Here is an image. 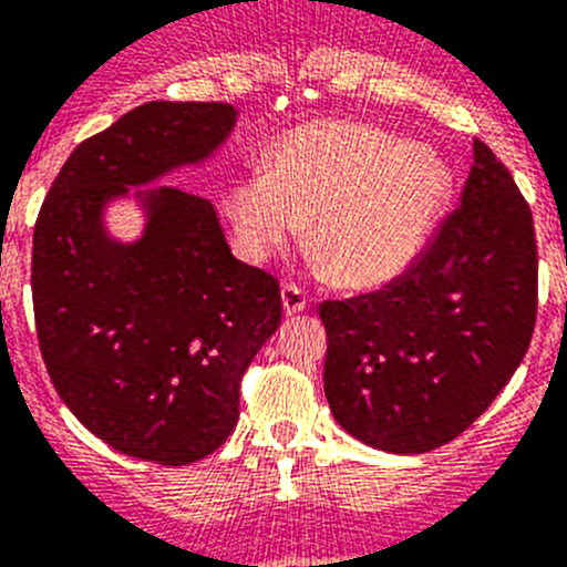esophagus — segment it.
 Masks as SVG:
<instances>
[{"label": "esophagus", "mask_w": 567, "mask_h": 567, "mask_svg": "<svg viewBox=\"0 0 567 567\" xmlns=\"http://www.w3.org/2000/svg\"><path fill=\"white\" fill-rule=\"evenodd\" d=\"M308 308V297L299 285H285L282 288V311L285 317H297L299 311Z\"/></svg>", "instance_id": "obj_1"}]
</instances>
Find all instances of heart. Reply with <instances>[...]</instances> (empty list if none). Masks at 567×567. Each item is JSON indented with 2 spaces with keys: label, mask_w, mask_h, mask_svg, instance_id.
Segmentation results:
<instances>
[{
  "label": "heart",
  "mask_w": 567,
  "mask_h": 567,
  "mask_svg": "<svg viewBox=\"0 0 567 567\" xmlns=\"http://www.w3.org/2000/svg\"><path fill=\"white\" fill-rule=\"evenodd\" d=\"M451 167L379 127L317 122L282 140L268 167L230 185L225 210L250 262L302 236L344 288L400 277L425 248L451 196Z\"/></svg>",
  "instance_id": "heart-1"
}]
</instances>
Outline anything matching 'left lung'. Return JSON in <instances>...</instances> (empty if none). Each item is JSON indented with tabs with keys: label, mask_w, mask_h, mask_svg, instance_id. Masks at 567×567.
Instances as JSON below:
<instances>
[{
	"label": "left lung",
	"mask_w": 567,
	"mask_h": 567,
	"mask_svg": "<svg viewBox=\"0 0 567 567\" xmlns=\"http://www.w3.org/2000/svg\"><path fill=\"white\" fill-rule=\"evenodd\" d=\"M324 396L365 445L427 454L488 411L528 351L536 236L528 202L485 142L462 205L405 277L322 302Z\"/></svg>",
	"instance_id": "1"
}]
</instances>
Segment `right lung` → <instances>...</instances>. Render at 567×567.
<instances>
[{"instance_id":"obj_1","label":"right lung","mask_w":567,"mask_h":567,"mask_svg":"<svg viewBox=\"0 0 567 567\" xmlns=\"http://www.w3.org/2000/svg\"><path fill=\"white\" fill-rule=\"evenodd\" d=\"M236 125L225 102H147L68 156L33 228V313L51 382L125 456L190 465L239 420V379L282 317L277 279L239 262L210 199L159 185ZM131 187L146 223L104 225Z\"/></svg>"}]
</instances>
